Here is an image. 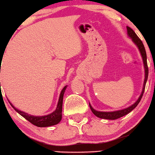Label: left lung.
<instances>
[{"mask_svg": "<svg viewBox=\"0 0 155 155\" xmlns=\"http://www.w3.org/2000/svg\"><path fill=\"white\" fill-rule=\"evenodd\" d=\"M127 31H128V35L130 37L132 41H134V44L137 46L138 49H140V51L141 53V55H142L143 60V64H144V67H145V81H144V84H143V91L142 93H141L140 96V97L138 98V100L134 103L132 106H129V108H126V109H123V110H120V111H111V112H105V111H97L96 110H94L92 107L91 106V105L89 104V106H90V109L91 111L93 112V114H94L95 116H97V117L100 118H104V119H108V120H116L117 118H120L123 116L126 115V114H129L130 111H131L136 106H137L138 104L140 101L141 98L143 97V94L144 93V90H145V87H146V81H147L148 79V75H149V68H148V65H147V57H146V49H145V47L143 46V44L142 41L138 38V36L136 35V33L133 31L132 29H131L129 26H127Z\"/></svg>", "mask_w": 155, "mask_h": 155, "instance_id": "1", "label": "left lung"}]
</instances>
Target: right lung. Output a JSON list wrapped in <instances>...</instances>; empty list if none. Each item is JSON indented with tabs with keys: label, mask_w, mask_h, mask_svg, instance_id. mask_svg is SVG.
Segmentation results:
<instances>
[{
	"label": "right lung",
	"mask_w": 155,
	"mask_h": 155,
	"mask_svg": "<svg viewBox=\"0 0 155 155\" xmlns=\"http://www.w3.org/2000/svg\"><path fill=\"white\" fill-rule=\"evenodd\" d=\"M66 86H65L64 89H62V91H61L57 108H56V110L53 111L51 114H48V115L39 116V117L29 115V114H26V113L19 111L18 109H16L15 107H14L12 104L11 106H12L13 109L17 111L18 114H21V115L22 116V117H24L25 119H26L28 121H29L31 124L38 126V127H47V126H54V125L58 124V123L61 120V118H62L63 98H64V91L66 90ZM9 104H10V103H9Z\"/></svg>",
	"instance_id": "right-lung-1"
}]
</instances>
